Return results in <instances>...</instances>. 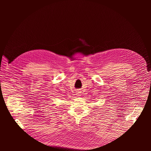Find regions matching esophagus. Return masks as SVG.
Instances as JSON below:
<instances>
[{"instance_id":"1","label":"esophagus","mask_w":151,"mask_h":151,"mask_svg":"<svg viewBox=\"0 0 151 151\" xmlns=\"http://www.w3.org/2000/svg\"><path fill=\"white\" fill-rule=\"evenodd\" d=\"M77 96H80V94H78V93H77Z\"/></svg>"}]
</instances>
